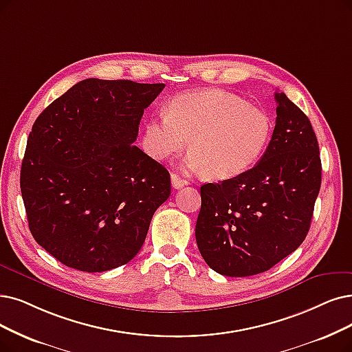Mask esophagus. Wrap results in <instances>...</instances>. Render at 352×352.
Here are the masks:
<instances>
[{
	"mask_svg": "<svg viewBox=\"0 0 352 352\" xmlns=\"http://www.w3.org/2000/svg\"><path fill=\"white\" fill-rule=\"evenodd\" d=\"M172 185H173V188L175 189H180V188H184V186H186L188 185V180H185V179H182L179 175H176V173H172Z\"/></svg>",
	"mask_w": 352,
	"mask_h": 352,
	"instance_id": "obj_1",
	"label": "esophagus"
}]
</instances>
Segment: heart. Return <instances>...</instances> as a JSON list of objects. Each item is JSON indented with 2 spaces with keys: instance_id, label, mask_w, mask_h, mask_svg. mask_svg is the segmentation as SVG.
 I'll return each mask as SVG.
<instances>
[{
  "instance_id": "1",
  "label": "heart",
  "mask_w": 352,
  "mask_h": 352,
  "mask_svg": "<svg viewBox=\"0 0 352 352\" xmlns=\"http://www.w3.org/2000/svg\"><path fill=\"white\" fill-rule=\"evenodd\" d=\"M272 122L257 107L218 89L177 95L167 114L144 124L143 148L154 160H166L184 150L185 167L208 179L227 180L254 166L269 144Z\"/></svg>"
}]
</instances>
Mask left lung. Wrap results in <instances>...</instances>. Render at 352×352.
<instances>
[{
  "instance_id": "8db88e82",
  "label": "left lung",
  "mask_w": 352,
  "mask_h": 352,
  "mask_svg": "<svg viewBox=\"0 0 352 352\" xmlns=\"http://www.w3.org/2000/svg\"><path fill=\"white\" fill-rule=\"evenodd\" d=\"M276 127L261 160L243 175L206 184L196 243L222 276L270 270L306 238L320 189L322 164L312 124L283 92H276Z\"/></svg>"
}]
</instances>
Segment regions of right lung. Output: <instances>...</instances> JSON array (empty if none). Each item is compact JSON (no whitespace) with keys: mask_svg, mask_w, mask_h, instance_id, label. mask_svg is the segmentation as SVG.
I'll list each match as a JSON object with an SVG mask.
<instances>
[{"mask_svg":"<svg viewBox=\"0 0 352 352\" xmlns=\"http://www.w3.org/2000/svg\"><path fill=\"white\" fill-rule=\"evenodd\" d=\"M164 83L85 79L33 124L20 188L37 244L72 269L100 273L133 260L170 175L133 143Z\"/></svg>","mask_w":352,"mask_h":352,"instance_id":"1","label":"right lung"}]
</instances>
